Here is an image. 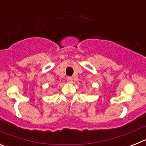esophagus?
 I'll use <instances>...</instances> for the list:
<instances>
[{"instance_id": "esophagus-1", "label": "esophagus", "mask_w": 146, "mask_h": 146, "mask_svg": "<svg viewBox=\"0 0 146 146\" xmlns=\"http://www.w3.org/2000/svg\"><path fill=\"white\" fill-rule=\"evenodd\" d=\"M66 80H67V82H70V83L71 82H72V81H73V79H72V77H67Z\"/></svg>"}]
</instances>
